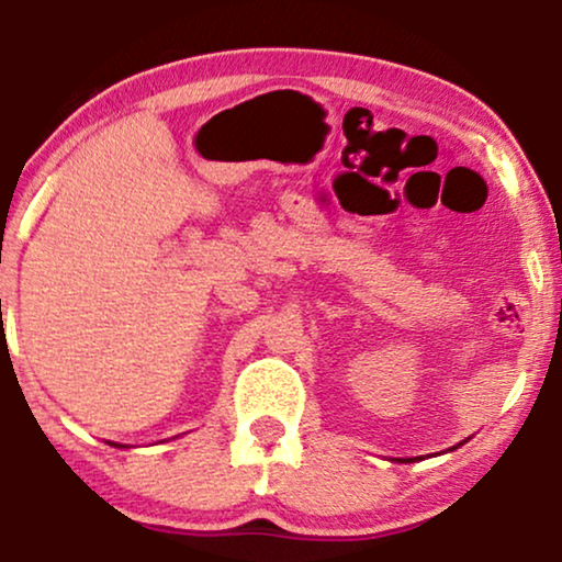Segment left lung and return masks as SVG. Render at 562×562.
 Returning a JSON list of instances; mask_svg holds the SVG:
<instances>
[{"instance_id": "8db88e82", "label": "left lung", "mask_w": 562, "mask_h": 562, "mask_svg": "<svg viewBox=\"0 0 562 562\" xmlns=\"http://www.w3.org/2000/svg\"><path fill=\"white\" fill-rule=\"evenodd\" d=\"M459 446H461V443H459ZM451 451H453V449H451ZM404 461H415V459H404Z\"/></svg>"}]
</instances>
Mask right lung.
<instances>
[{"label":"right lung","mask_w":562,"mask_h":562,"mask_svg":"<svg viewBox=\"0 0 562 562\" xmlns=\"http://www.w3.org/2000/svg\"><path fill=\"white\" fill-rule=\"evenodd\" d=\"M111 446H116V443H111ZM122 449H126V446H122Z\"/></svg>","instance_id":"add662e5"}]
</instances>
